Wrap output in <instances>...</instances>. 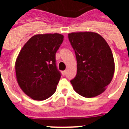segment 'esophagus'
<instances>
[{"label":"esophagus","mask_w":129,"mask_h":129,"mask_svg":"<svg viewBox=\"0 0 129 129\" xmlns=\"http://www.w3.org/2000/svg\"><path fill=\"white\" fill-rule=\"evenodd\" d=\"M61 74H62L63 76H65V75L66 74V71L65 70V71H63L62 72H61Z\"/></svg>","instance_id":"1"}]
</instances>
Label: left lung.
I'll use <instances>...</instances> for the list:
<instances>
[{"instance_id": "1", "label": "left lung", "mask_w": 129, "mask_h": 129, "mask_svg": "<svg viewBox=\"0 0 129 129\" xmlns=\"http://www.w3.org/2000/svg\"><path fill=\"white\" fill-rule=\"evenodd\" d=\"M77 60V74L70 81L76 92L86 98L102 94L112 80L113 55L105 39L93 32L68 34Z\"/></svg>"}]
</instances>
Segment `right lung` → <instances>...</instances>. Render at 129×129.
<instances>
[{
  "instance_id": "right-lung-1",
  "label": "right lung",
  "mask_w": 129,
  "mask_h": 129,
  "mask_svg": "<svg viewBox=\"0 0 129 129\" xmlns=\"http://www.w3.org/2000/svg\"><path fill=\"white\" fill-rule=\"evenodd\" d=\"M63 41L59 33L34 35L19 53L15 63L17 82L33 100H46L55 92L61 78L55 53Z\"/></svg>"
}]
</instances>
